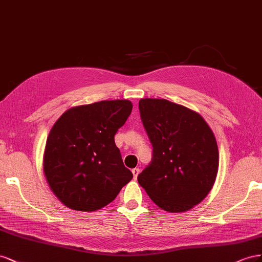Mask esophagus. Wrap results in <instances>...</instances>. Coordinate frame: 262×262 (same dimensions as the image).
I'll use <instances>...</instances> for the list:
<instances>
[{"instance_id": "34e87169", "label": "esophagus", "mask_w": 262, "mask_h": 262, "mask_svg": "<svg viewBox=\"0 0 262 262\" xmlns=\"http://www.w3.org/2000/svg\"><path fill=\"white\" fill-rule=\"evenodd\" d=\"M132 172H133L134 179H137V177H138V174H139V172H140V170H139L138 168H135V169L132 170Z\"/></svg>"}]
</instances>
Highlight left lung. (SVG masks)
Instances as JSON below:
<instances>
[{
  "label": "left lung",
  "instance_id": "1",
  "mask_svg": "<svg viewBox=\"0 0 262 262\" xmlns=\"http://www.w3.org/2000/svg\"><path fill=\"white\" fill-rule=\"evenodd\" d=\"M139 112L152 159L138 183L162 210L189 211L210 193L217 176L214 134L196 112L168 100L141 99Z\"/></svg>",
  "mask_w": 262,
  "mask_h": 262
}]
</instances>
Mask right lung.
I'll list each match as a JSON object with an SVG mask.
<instances>
[{
	"label": "right lung",
	"mask_w": 262,
	"mask_h": 262,
	"mask_svg": "<svg viewBox=\"0 0 262 262\" xmlns=\"http://www.w3.org/2000/svg\"><path fill=\"white\" fill-rule=\"evenodd\" d=\"M132 108L128 100L101 101L66 111L52 126L43 173L66 206L82 212L100 210L132 180L114 140Z\"/></svg>",
	"instance_id": "right-lung-1"
}]
</instances>
